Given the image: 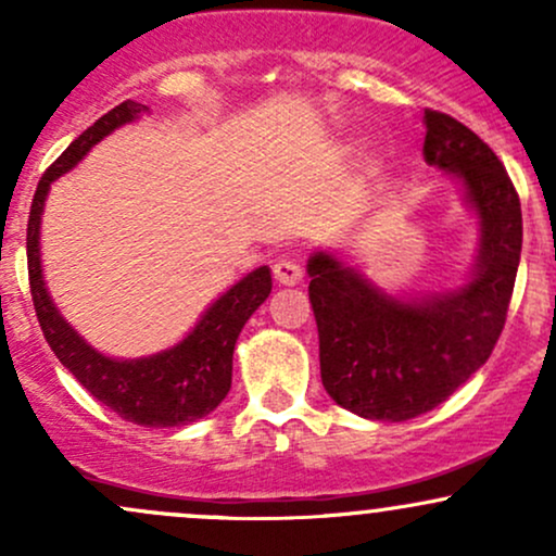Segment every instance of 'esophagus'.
<instances>
[{
  "label": "esophagus",
  "mask_w": 556,
  "mask_h": 556,
  "mask_svg": "<svg viewBox=\"0 0 556 556\" xmlns=\"http://www.w3.org/2000/svg\"><path fill=\"white\" fill-rule=\"evenodd\" d=\"M274 279H277L279 285L292 287V285H298L300 279H303V269H300L298 261L282 258V261H277V264H274Z\"/></svg>",
  "instance_id": "esophagus-1"
}]
</instances>
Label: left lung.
Segmentation results:
<instances>
[{
    "label": "left lung",
    "mask_w": 556,
    "mask_h": 556,
    "mask_svg": "<svg viewBox=\"0 0 556 556\" xmlns=\"http://www.w3.org/2000/svg\"><path fill=\"white\" fill-rule=\"evenodd\" d=\"M424 125L426 164L457 182L478 227L463 282L387 290L327 248L305 264L324 389L344 410L387 424L433 410L489 361L522 248L520 198L494 151L450 114L429 110Z\"/></svg>",
    "instance_id": "1"
}]
</instances>
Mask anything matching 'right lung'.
Listing matches in <instances>:
<instances>
[{"label": "right lung", "mask_w": 556, "mask_h": 556, "mask_svg": "<svg viewBox=\"0 0 556 556\" xmlns=\"http://www.w3.org/2000/svg\"><path fill=\"white\" fill-rule=\"evenodd\" d=\"M143 112L146 106L138 101L114 106L75 138L41 177L28 219V277L38 324L62 366L119 418L146 429H169L206 418L227 397L232 387L235 342L248 318L269 298L271 269L258 266L248 271L208 303L180 342L140 358H112L101 353L60 314L41 266V216L49 190L62 175L78 167L96 143L123 125L136 123Z\"/></svg>", "instance_id": "right-lung-1"}]
</instances>
